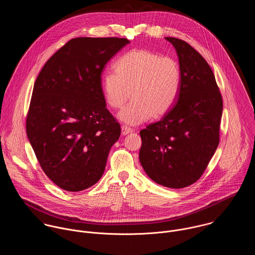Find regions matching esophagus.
Here are the masks:
<instances>
[{"label": "esophagus", "mask_w": 255, "mask_h": 255, "mask_svg": "<svg viewBox=\"0 0 255 255\" xmlns=\"http://www.w3.org/2000/svg\"><path fill=\"white\" fill-rule=\"evenodd\" d=\"M132 131H133V129L130 128L129 127H128V126H122V134L126 135V134H128V133L132 132Z\"/></svg>", "instance_id": "34e87169"}]
</instances>
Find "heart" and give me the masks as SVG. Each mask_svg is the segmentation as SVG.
Segmentation results:
<instances>
[{
	"label": "heart",
	"instance_id": "b5f03b06",
	"mask_svg": "<svg viewBox=\"0 0 255 255\" xmlns=\"http://www.w3.org/2000/svg\"><path fill=\"white\" fill-rule=\"evenodd\" d=\"M115 72L102 77V91L113 109L122 108L119 119L138 125L155 116L167 114L175 105L182 86V73L176 60L143 50H131L115 63Z\"/></svg>",
	"mask_w": 255,
	"mask_h": 255
}]
</instances>
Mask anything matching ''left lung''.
Listing matches in <instances>:
<instances>
[{
	"label": "left lung",
	"mask_w": 255,
	"mask_h": 255,
	"mask_svg": "<svg viewBox=\"0 0 255 255\" xmlns=\"http://www.w3.org/2000/svg\"><path fill=\"white\" fill-rule=\"evenodd\" d=\"M166 40L179 58L181 91L161 121L140 130L139 161L152 181L182 188L202 176L218 147L223 100L205 59L183 40Z\"/></svg>",
	"instance_id": "obj_1"
}]
</instances>
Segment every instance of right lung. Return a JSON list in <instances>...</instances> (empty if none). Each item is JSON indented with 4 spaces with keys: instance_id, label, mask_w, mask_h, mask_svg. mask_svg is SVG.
<instances>
[{
    "instance_id": "1",
    "label": "right lung",
    "mask_w": 255,
    "mask_h": 255,
    "mask_svg": "<svg viewBox=\"0 0 255 255\" xmlns=\"http://www.w3.org/2000/svg\"><path fill=\"white\" fill-rule=\"evenodd\" d=\"M129 41L78 37L44 65L34 83L26 133L46 176L80 191L98 182L121 127L106 108L101 73Z\"/></svg>"
}]
</instances>
